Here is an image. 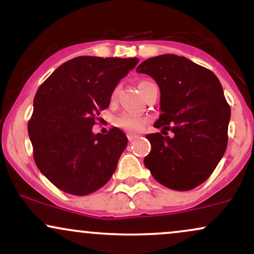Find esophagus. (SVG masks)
Instances as JSON below:
<instances>
[{
	"mask_svg": "<svg viewBox=\"0 0 254 254\" xmlns=\"http://www.w3.org/2000/svg\"><path fill=\"white\" fill-rule=\"evenodd\" d=\"M137 138H138V136L137 135H132V133H129V135H127V139H129V142L136 141Z\"/></svg>",
	"mask_w": 254,
	"mask_h": 254,
	"instance_id": "obj_1",
	"label": "esophagus"
}]
</instances>
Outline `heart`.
I'll list each match as a JSON object with an SVG mask.
<instances>
[{"label":"heart","mask_w":254,"mask_h":254,"mask_svg":"<svg viewBox=\"0 0 254 254\" xmlns=\"http://www.w3.org/2000/svg\"><path fill=\"white\" fill-rule=\"evenodd\" d=\"M117 94H118V87H116L112 92V99L117 97ZM147 122L148 119L143 117V116L133 115V113H122V115H119L115 118L113 124H115L117 127H119V129L127 131V132L137 133L143 129L144 125L147 124Z\"/></svg>","instance_id":"heart-1"}]
</instances>
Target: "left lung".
<instances>
[{
  "mask_svg": "<svg viewBox=\"0 0 254 254\" xmlns=\"http://www.w3.org/2000/svg\"><path fill=\"white\" fill-rule=\"evenodd\" d=\"M160 88L161 132L147 135L144 165L166 188L189 191L205 182L228 142L230 107L214 72L177 55L151 57L137 66ZM172 135L167 136L168 131Z\"/></svg>",
  "mask_w": 254,
  "mask_h": 254,
  "instance_id": "1",
  "label": "left lung"
}]
</instances>
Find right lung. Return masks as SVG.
<instances>
[{"label":"right lung","mask_w":254,"mask_h":254,"mask_svg":"<svg viewBox=\"0 0 254 254\" xmlns=\"http://www.w3.org/2000/svg\"><path fill=\"white\" fill-rule=\"evenodd\" d=\"M138 61L72 58L38 88L28 136L37 167L60 190L86 196L115 173L127 135L118 127L95 135L92 127L100 111L109 107L113 89Z\"/></svg>","instance_id":"1"}]
</instances>
